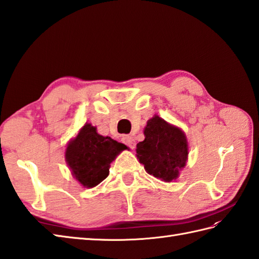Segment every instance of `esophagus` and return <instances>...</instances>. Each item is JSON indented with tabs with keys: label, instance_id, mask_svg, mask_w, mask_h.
I'll return each instance as SVG.
<instances>
[{
	"label": "esophagus",
	"instance_id": "esophagus-1",
	"mask_svg": "<svg viewBox=\"0 0 259 259\" xmlns=\"http://www.w3.org/2000/svg\"><path fill=\"white\" fill-rule=\"evenodd\" d=\"M122 141H123V143H125L126 145H127L130 148H135V145H136V143H135V140H134V137L132 136V135H124L123 136V139H122Z\"/></svg>",
	"mask_w": 259,
	"mask_h": 259
}]
</instances>
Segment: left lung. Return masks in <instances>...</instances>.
I'll return each mask as SVG.
<instances>
[{"label": "left lung", "instance_id": "1", "mask_svg": "<svg viewBox=\"0 0 259 259\" xmlns=\"http://www.w3.org/2000/svg\"><path fill=\"white\" fill-rule=\"evenodd\" d=\"M145 140L136 146V156L149 175L169 183L185 167L188 143L184 132L155 115L147 120Z\"/></svg>", "mask_w": 259, "mask_h": 259}]
</instances>
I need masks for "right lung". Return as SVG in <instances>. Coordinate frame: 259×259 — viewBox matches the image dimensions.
Segmentation results:
<instances>
[{
  "label": "right lung",
  "mask_w": 259,
  "mask_h": 259,
  "mask_svg": "<svg viewBox=\"0 0 259 259\" xmlns=\"http://www.w3.org/2000/svg\"><path fill=\"white\" fill-rule=\"evenodd\" d=\"M127 146L97 133L95 126L86 123L68 143L65 160L74 178L83 187L99 185L108 176L111 163Z\"/></svg>",
  "instance_id": "right-lung-1"
}]
</instances>
